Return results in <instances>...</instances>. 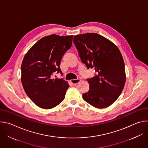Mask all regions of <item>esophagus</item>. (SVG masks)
<instances>
[{
	"label": "esophagus",
	"instance_id": "esophagus-1",
	"mask_svg": "<svg viewBox=\"0 0 148 148\" xmlns=\"http://www.w3.org/2000/svg\"><path fill=\"white\" fill-rule=\"evenodd\" d=\"M80 79H79V78H77V79H72V80H71V82L73 84H74V85H77V84H78V83H79V82H80Z\"/></svg>",
	"mask_w": 148,
	"mask_h": 148
}]
</instances>
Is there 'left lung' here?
<instances>
[{
  "label": "left lung",
  "instance_id": "1",
  "mask_svg": "<svg viewBox=\"0 0 148 148\" xmlns=\"http://www.w3.org/2000/svg\"><path fill=\"white\" fill-rule=\"evenodd\" d=\"M73 42L82 62L95 71L94 77L87 79L90 89L82 98L95 108L109 107L121 95L126 80L119 50L110 40L94 33L75 36Z\"/></svg>",
  "mask_w": 148,
  "mask_h": 148
}]
</instances>
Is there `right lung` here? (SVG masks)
Returning a JSON list of instances; mask_svg holds the SVG:
<instances>
[{
    "label": "right lung",
    "instance_id": "add662e5",
    "mask_svg": "<svg viewBox=\"0 0 148 148\" xmlns=\"http://www.w3.org/2000/svg\"><path fill=\"white\" fill-rule=\"evenodd\" d=\"M73 36L51 34L39 40L26 54L21 67L22 83L30 99L43 109L54 108L65 98L70 87L60 73L61 60L71 47Z\"/></svg>",
    "mask_w": 148,
    "mask_h": 148
}]
</instances>
